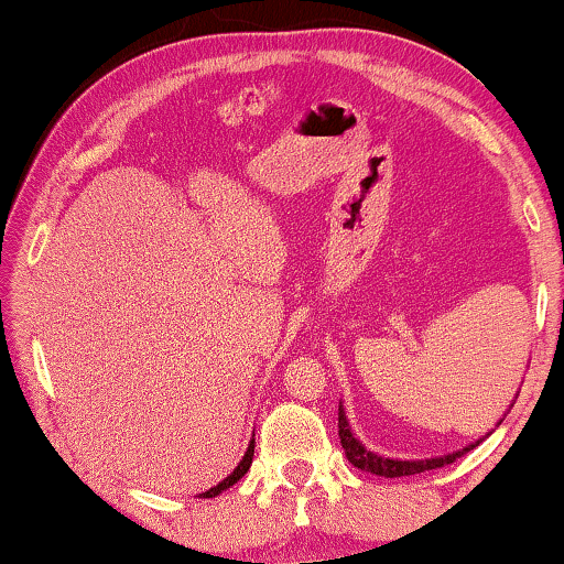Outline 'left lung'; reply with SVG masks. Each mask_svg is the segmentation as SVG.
<instances>
[{
    "mask_svg": "<svg viewBox=\"0 0 564 564\" xmlns=\"http://www.w3.org/2000/svg\"><path fill=\"white\" fill-rule=\"evenodd\" d=\"M338 438H341L346 459H349L354 467L365 469V473L380 475V477L419 475V473H426V469H436V467L452 465L454 459L462 457V454L469 452V449H473V446H477V444L482 442V438H477L475 444L465 446V449L444 454V457H434V459H390V457H380V454L367 452L365 444H359V438L351 434L349 421H346V413H344V405H338Z\"/></svg>",
    "mask_w": 564,
    "mask_h": 564,
    "instance_id": "obj_1",
    "label": "left lung"
}]
</instances>
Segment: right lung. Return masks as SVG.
Here are the masks:
<instances>
[{"mask_svg":"<svg viewBox=\"0 0 564 564\" xmlns=\"http://www.w3.org/2000/svg\"><path fill=\"white\" fill-rule=\"evenodd\" d=\"M251 459H253V438H251L249 449H246V454H243V459H241V462H238V467L234 469V473H230V475H228V477H226V480H223V482H218V485H215V488H210V490H205V492H203V498H215V496H220V492H223V490H228V488H230V485H236L238 480H241V477H243L246 473H249V467H251Z\"/></svg>","mask_w":564,"mask_h":564,"instance_id":"add662e5","label":"right lung"}]
</instances>
